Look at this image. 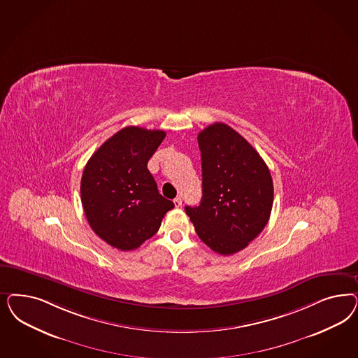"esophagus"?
<instances>
[{
    "instance_id": "34e87169",
    "label": "esophagus",
    "mask_w": 358,
    "mask_h": 358,
    "mask_svg": "<svg viewBox=\"0 0 358 358\" xmlns=\"http://www.w3.org/2000/svg\"><path fill=\"white\" fill-rule=\"evenodd\" d=\"M173 204H175V207L176 208L182 207V197H175V199H173Z\"/></svg>"
}]
</instances>
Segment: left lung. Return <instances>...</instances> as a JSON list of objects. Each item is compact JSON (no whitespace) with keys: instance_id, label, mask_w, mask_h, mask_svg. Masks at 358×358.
Instances as JSON below:
<instances>
[{"instance_id":"obj_1","label":"left lung","mask_w":358,"mask_h":358,"mask_svg":"<svg viewBox=\"0 0 358 358\" xmlns=\"http://www.w3.org/2000/svg\"><path fill=\"white\" fill-rule=\"evenodd\" d=\"M197 142L203 197L199 207H185V212L203 243L231 255L264 231L274 200L273 179L253 146L222 122L201 130Z\"/></svg>"}]
</instances>
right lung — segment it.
<instances>
[{
  "label": "right lung",
  "mask_w": 358,
  "mask_h": 358,
  "mask_svg": "<svg viewBox=\"0 0 358 358\" xmlns=\"http://www.w3.org/2000/svg\"><path fill=\"white\" fill-rule=\"evenodd\" d=\"M163 130L127 127L94 151L81 176L84 213L92 231L120 250H134L161 227L173 203L162 196L148 162Z\"/></svg>",
  "instance_id": "1"
}]
</instances>
